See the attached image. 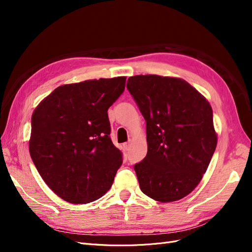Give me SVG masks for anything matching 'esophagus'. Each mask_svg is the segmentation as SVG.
Returning <instances> with one entry per match:
<instances>
[{"label": "esophagus", "mask_w": 252, "mask_h": 252, "mask_svg": "<svg viewBox=\"0 0 252 252\" xmlns=\"http://www.w3.org/2000/svg\"><path fill=\"white\" fill-rule=\"evenodd\" d=\"M129 145H130V144H129L128 142H127V143H124V144H123V147H124L126 150H128V149H129Z\"/></svg>", "instance_id": "obj_1"}]
</instances>
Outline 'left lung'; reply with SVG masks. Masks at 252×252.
Listing matches in <instances>:
<instances>
[{
	"label": "left lung",
	"mask_w": 252,
	"mask_h": 252,
	"mask_svg": "<svg viewBox=\"0 0 252 252\" xmlns=\"http://www.w3.org/2000/svg\"><path fill=\"white\" fill-rule=\"evenodd\" d=\"M127 89L146 121L147 155L134 165L140 188L156 201L181 200L199 184L215 154L211 106L177 78L134 75Z\"/></svg>",
	"instance_id": "1"
}]
</instances>
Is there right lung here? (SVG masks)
Instances as JSON below:
<instances>
[{
	"label": "right lung",
	"instance_id": "1",
	"mask_svg": "<svg viewBox=\"0 0 252 252\" xmlns=\"http://www.w3.org/2000/svg\"><path fill=\"white\" fill-rule=\"evenodd\" d=\"M125 77L56 88L32 117L29 152L44 182L72 204L94 202L110 189L123 154L112 144L108 108Z\"/></svg>",
	"mask_w": 252,
	"mask_h": 252
}]
</instances>
